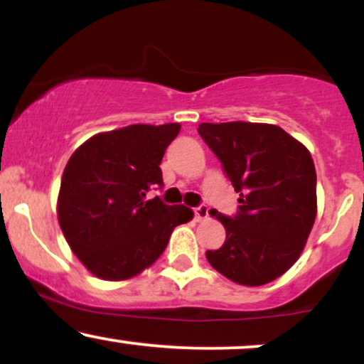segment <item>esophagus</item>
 <instances>
[{
    "label": "esophagus",
    "mask_w": 364,
    "mask_h": 364,
    "mask_svg": "<svg viewBox=\"0 0 364 364\" xmlns=\"http://www.w3.org/2000/svg\"><path fill=\"white\" fill-rule=\"evenodd\" d=\"M208 217V207H205V205H200V207H196L195 208V220H205Z\"/></svg>",
    "instance_id": "obj_1"
}]
</instances>
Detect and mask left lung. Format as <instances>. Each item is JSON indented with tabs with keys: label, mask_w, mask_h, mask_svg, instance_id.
I'll use <instances>...</instances> for the list:
<instances>
[{
	"label": "left lung",
	"mask_w": 364,
	"mask_h": 364,
	"mask_svg": "<svg viewBox=\"0 0 364 364\" xmlns=\"http://www.w3.org/2000/svg\"><path fill=\"white\" fill-rule=\"evenodd\" d=\"M198 133L240 193L236 217L214 212L225 241L208 263L241 286H263L294 265L316 217V171L310 150L269 123H200Z\"/></svg>",
	"instance_id": "obj_1"
}]
</instances>
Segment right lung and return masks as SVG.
Here are the masks:
<instances>
[{"label":"right lung","instance_id":"add662e5","mask_svg":"<svg viewBox=\"0 0 364 364\" xmlns=\"http://www.w3.org/2000/svg\"><path fill=\"white\" fill-rule=\"evenodd\" d=\"M181 124H129L83 141L66 162L58 223L72 252L102 281H127L161 257L173 229L193 219L185 205L145 200L162 185L161 161Z\"/></svg>","mask_w":364,"mask_h":364}]
</instances>
